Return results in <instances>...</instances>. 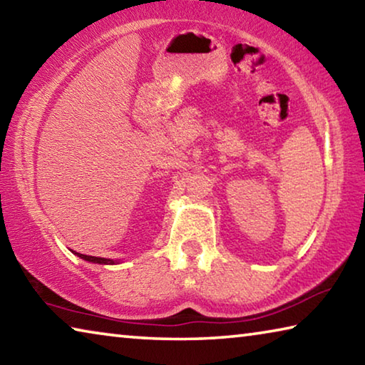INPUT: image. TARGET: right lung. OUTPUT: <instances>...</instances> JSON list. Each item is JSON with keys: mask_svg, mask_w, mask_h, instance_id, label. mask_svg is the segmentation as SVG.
Instances as JSON below:
<instances>
[{"mask_svg": "<svg viewBox=\"0 0 365 365\" xmlns=\"http://www.w3.org/2000/svg\"><path fill=\"white\" fill-rule=\"evenodd\" d=\"M78 257L85 259V261L88 262H95V264H115L113 259H106V257H95V256H86V255H80V252H77Z\"/></svg>", "mask_w": 365, "mask_h": 365, "instance_id": "right-lung-1", "label": "right lung"}]
</instances>
